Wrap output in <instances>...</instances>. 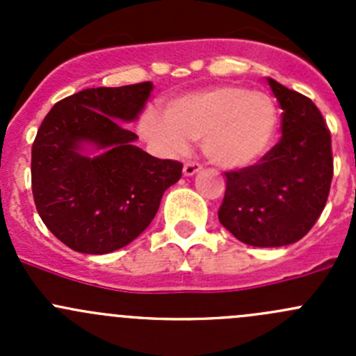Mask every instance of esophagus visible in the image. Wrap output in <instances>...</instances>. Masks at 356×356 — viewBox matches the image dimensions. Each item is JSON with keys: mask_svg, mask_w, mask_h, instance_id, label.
I'll return each instance as SVG.
<instances>
[{"mask_svg": "<svg viewBox=\"0 0 356 356\" xmlns=\"http://www.w3.org/2000/svg\"><path fill=\"white\" fill-rule=\"evenodd\" d=\"M200 170H201V165L195 163V161H193V163H186L184 168H182V172H184L186 177H193V175L198 174Z\"/></svg>", "mask_w": 356, "mask_h": 356, "instance_id": "esophagus-1", "label": "esophagus"}]
</instances>
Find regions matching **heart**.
<instances>
[{"label": "heart", "instance_id": "obj_1", "mask_svg": "<svg viewBox=\"0 0 356 356\" xmlns=\"http://www.w3.org/2000/svg\"><path fill=\"white\" fill-rule=\"evenodd\" d=\"M139 131L161 156L182 155L191 139H200L211 163L234 170L257 163L270 149L279 131V110L267 92L213 86L170 99L167 115L148 110Z\"/></svg>", "mask_w": 356, "mask_h": 356}]
</instances>
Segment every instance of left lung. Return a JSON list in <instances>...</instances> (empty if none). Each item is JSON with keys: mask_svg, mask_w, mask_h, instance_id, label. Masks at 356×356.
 <instances>
[{"mask_svg": "<svg viewBox=\"0 0 356 356\" xmlns=\"http://www.w3.org/2000/svg\"><path fill=\"white\" fill-rule=\"evenodd\" d=\"M282 138L260 163L227 172L220 224L250 246L300 241L321 217L332 181L331 132L312 99L268 77Z\"/></svg>", "mask_w": 356, "mask_h": 356, "instance_id": "8db88e82", "label": "left lung"}]
</instances>
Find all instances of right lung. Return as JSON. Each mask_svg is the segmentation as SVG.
Returning <instances> with one entry per match:
<instances>
[{"label": "right lung", "instance_id": "1", "mask_svg": "<svg viewBox=\"0 0 356 356\" xmlns=\"http://www.w3.org/2000/svg\"><path fill=\"white\" fill-rule=\"evenodd\" d=\"M153 84L91 88L56 103L32 145V195L46 227L68 248L105 254L155 218L182 163L134 145L124 124L145 110Z\"/></svg>", "mask_w": 356, "mask_h": 356}]
</instances>
